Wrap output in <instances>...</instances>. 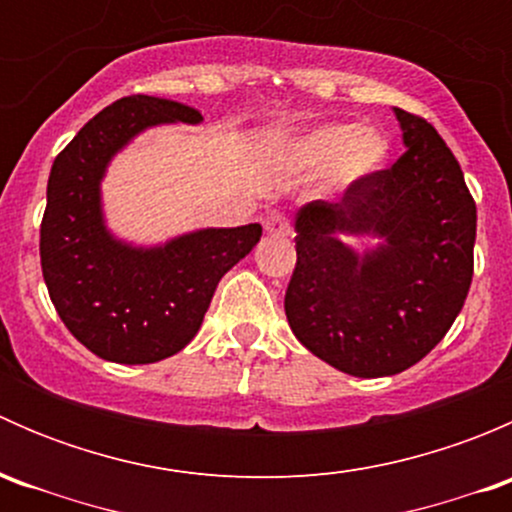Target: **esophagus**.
<instances>
[{"mask_svg": "<svg viewBox=\"0 0 512 512\" xmlns=\"http://www.w3.org/2000/svg\"><path fill=\"white\" fill-rule=\"evenodd\" d=\"M265 230L270 232V235L289 237V235H292V223H289L287 215L272 213V215H267V218H265Z\"/></svg>", "mask_w": 512, "mask_h": 512, "instance_id": "esophagus-1", "label": "esophagus"}]
</instances>
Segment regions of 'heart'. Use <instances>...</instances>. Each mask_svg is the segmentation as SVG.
Returning a JSON list of instances; mask_svg holds the SVG:
<instances>
[{
	"label": "heart",
	"mask_w": 512,
	"mask_h": 512,
	"mask_svg": "<svg viewBox=\"0 0 512 512\" xmlns=\"http://www.w3.org/2000/svg\"><path fill=\"white\" fill-rule=\"evenodd\" d=\"M285 153L297 168H324L322 178L329 190H349L384 168L389 141L379 128L324 123L292 138Z\"/></svg>",
	"instance_id": "heart-1"
}]
</instances>
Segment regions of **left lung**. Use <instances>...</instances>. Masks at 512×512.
<instances>
[{"mask_svg":"<svg viewBox=\"0 0 512 512\" xmlns=\"http://www.w3.org/2000/svg\"><path fill=\"white\" fill-rule=\"evenodd\" d=\"M406 153L297 210V265L285 294L294 337L344 374L376 379L431 352L468 297L476 203L451 148L426 118L394 108ZM376 236L356 253L341 237Z\"/></svg>","mask_w":512,"mask_h":512,"instance_id":"8db88e82","label":"left lung"}]
</instances>
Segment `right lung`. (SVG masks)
Returning <instances> with one entry per match:
<instances>
[{
    "mask_svg": "<svg viewBox=\"0 0 512 512\" xmlns=\"http://www.w3.org/2000/svg\"><path fill=\"white\" fill-rule=\"evenodd\" d=\"M175 121L203 116L168 98H121L56 156L46 185L39 252L49 297L66 329L116 364H153L190 344L218 282L262 237L252 223L133 247L108 232L101 180L111 158L146 128Z\"/></svg>",
    "mask_w": 512,
    "mask_h": 512,
    "instance_id": "add662e5",
    "label": "right lung"
}]
</instances>
